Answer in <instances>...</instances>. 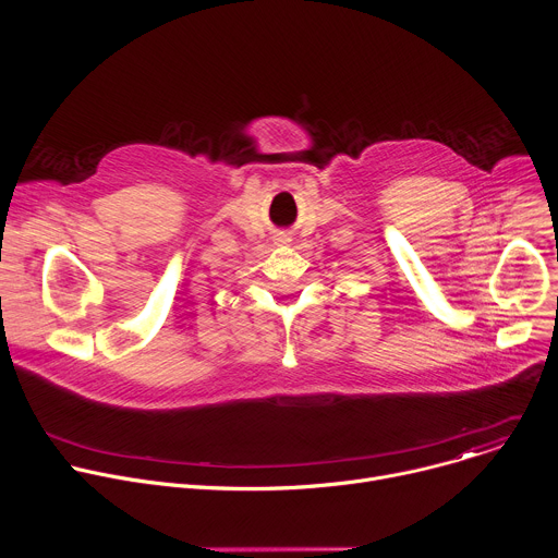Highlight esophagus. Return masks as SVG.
<instances>
[{
  "instance_id": "obj_1",
  "label": "esophagus",
  "mask_w": 558,
  "mask_h": 558,
  "mask_svg": "<svg viewBox=\"0 0 558 558\" xmlns=\"http://www.w3.org/2000/svg\"><path fill=\"white\" fill-rule=\"evenodd\" d=\"M282 243H287V241H282Z\"/></svg>"
}]
</instances>
